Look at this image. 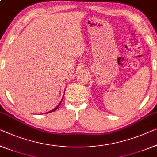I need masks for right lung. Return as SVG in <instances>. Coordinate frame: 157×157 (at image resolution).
<instances>
[{"instance_id":"right-lung-1","label":"right lung","mask_w":157,"mask_h":157,"mask_svg":"<svg viewBox=\"0 0 157 157\" xmlns=\"http://www.w3.org/2000/svg\"><path fill=\"white\" fill-rule=\"evenodd\" d=\"M63 98H64V96H63ZM63 98H62V99H63ZM62 99L61 102H59V105H57L56 107H55V108H54V109H52V110H51V111H50V112H47V113H50V112H54V111H55V110H56V109H57V108H58V107H59V106L60 105V104H61V102H62Z\"/></svg>"}]
</instances>
